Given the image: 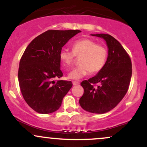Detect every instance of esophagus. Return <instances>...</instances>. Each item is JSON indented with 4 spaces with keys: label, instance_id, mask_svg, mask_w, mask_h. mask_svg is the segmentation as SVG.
Segmentation results:
<instances>
[{
    "label": "esophagus",
    "instance_id": "1",
    "mask_svg": "<svg viewBox=\"0 0 147 147\" xmlns=\"http://www.w3.org/2000/svg\"><path fill=\"white\" fill-rule=\"evenodd\" d=\"M72 84H73V86H77L79 84H80V82H77V81H74V82H72Z\"/></svg>",
    "mask_w": 147,
    "mask_h": 147
}]
</instances>
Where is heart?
Here are the masks:
<instances>
[{"label": "heart", "instance_id": "obj_1", "mask_svg": "<svg viewBox=\"0 0 147 147\" xmlns=\"http://www.w3.org/2000/svg\"><path fill=\"white\" fill-rule=\"evenodd\" d=\"M72 48V51L62 49L59 52V59L65 69L72 65L75 56L81 57V65L69 72L67 76L69 79L79 80L90 72L96 73L103 68L107 58V50L104 45L97 44L90 38H82L74 42Z\"/></svg>", "mask_w": 147, "mask_h": 147}]
</instances>
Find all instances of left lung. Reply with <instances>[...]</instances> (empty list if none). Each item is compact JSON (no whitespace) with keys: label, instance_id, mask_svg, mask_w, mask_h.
<instances>
[{"label":"left lung","instance_id":"8db88e82","mask_svg":"<svg viewBox=\"0 0 147 147\" xmlns=\"http://www.w3.org/2000/svg\"><path fill=\"white\" fill-rule=\"evenodd\" d=\"M91 35L106 41L108 57L103 68L95 77L81 83L84 92L79 99V104L88 112L103 114L114 109L127 92L132 64L127 52L114 37L107 34ZM95 83L100 85L95 87Z\"/></svg>","mask_w":147,"mask_h":147}]
</instances>
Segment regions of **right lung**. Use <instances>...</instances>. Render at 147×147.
Listing matches in <instances>:
<instances>
[{
  "mask_svg": "<svg viewBox=\"0 0 147 147\" xmlns=\"http://www.w3.org/2000/svg\"><path fill=\"white\" fill-rule=\"evenodd\" d=\"M80 30H48L38 35L25 49L19 63L18 78L23 98L38 113L58 110L72 86L71 82L58 80L63 76L59 52Z\"/></svg>",
  "mask_w": 147,
  "mask_h": 147,
  "instance_id": "1",
  "label": "right lung"
}]
</instances>
